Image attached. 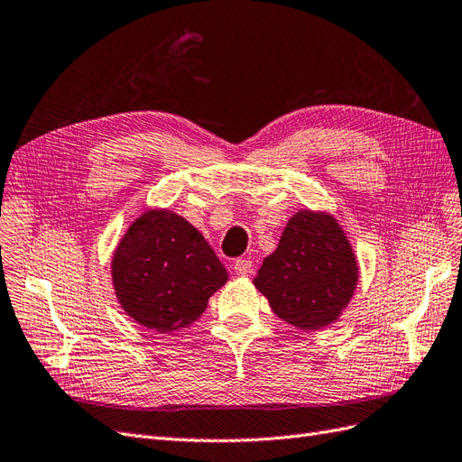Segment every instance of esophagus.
<instances>
[{
    "label": "esophagus",
    "instance_id": "obj_1",
    "mask_svg": "<svg viewBox=\"0 0 462 462\" xmlns=\"http://www.w3.org/2000/svg\"><path fill=\"white\" fill-rule=\"evenodd\" d=\"M233 270H235L236 276H248V273L253 272V262L248 260V258H239V260H235Z\"/></svg>",
    "mask_w": 462,
    "mask_h": 462
}]
</instances>
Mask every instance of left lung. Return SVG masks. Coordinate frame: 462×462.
<instances>
[{"label": "left lung", "instance_id": "1", "mask_svg": "<svg viewBox=\"0 0 462 462\" xmlns=\"http://www.w3.org/2000/svg\"><path fill=\"white\" fill-rule=\"evenodd\" d=\"M357 280V258L338 219L299 209L253 283L282 320L309 332L340 319Z\"/></svg>", "mask_w": 462, "mask_h": 462}]
</instances>
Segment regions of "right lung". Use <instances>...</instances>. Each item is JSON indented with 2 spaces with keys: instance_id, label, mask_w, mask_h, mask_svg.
Wrapping results in <instances>:
<instances>
[{
  "instance_id": "obj_1",
  "label": "right lung",
  "mask_w": 462,
  "mask_h": 462,
  "mask_svg": "<svg viewBox=\"0 0 462 462\" xmlns=\"http://www.w3.org/2000/svg\"><path fill=\"white\" fill-rule=\"evenodd\" d=\"M124 313L159 334L189 328L229 280L192 223L171 209H145L124 233L110 262Z\"/></svg>"
}]
</instances>
